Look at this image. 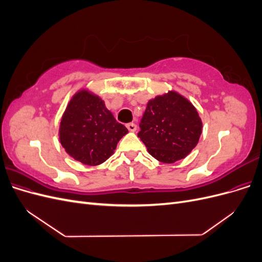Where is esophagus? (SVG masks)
Returning a JSON list of instances; mask_svg holds the SVG:
<instances>
[{"mask_svg":"<svg viewBox=\"0 0 262 262\" xmlns=\"http://www.w3.org/2000/svg\"><path fill=\"white\" fill-rule=\"evenodd\" d=\"M126 129H128L130 132H134L137 130V124L133 123V122L128 123V124H126Z\"/></svg>","mask_w":262,"mask_h":262,"instance_id":"esophagus-1","label":"esophagus"}]
</instances>
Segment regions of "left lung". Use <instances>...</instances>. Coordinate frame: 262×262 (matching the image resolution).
I'll use <instances>...</instances> for the list:
<instances>
[{
    "label": "left lung",
    "instance_id": "8db88e82",
    "mask_svg": "<svg viewBox=\"0 0 262 262\" xmlns=\"http://www.w3.org/2000/svg\"><path fill=\"white\" fill-rule=\"evenodd\" d=\"M138 137L157 161L171 164L195 147L202 121L195 107L179 93L169 91L148 100Z\"/></svg>",
    "mask_w": 262,
    "mask_h": 262
}]
</instances>
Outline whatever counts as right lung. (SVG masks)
<instances>
[{"label": "right lung", "mask_w": 262, "mask_h": 262, "mask_svg": "<svg viewBox=\"0 0 262 262\" xmlns=\"http://www.w3.org/2000/svg\"><path fill=\"white\" fill-rule=\"evenodd\" d=\"M128 129L116 121L105 101L89 90L78 91L62 116L59 139L75 161L96 166L107 161Z\"/></svg>", "instance_id": "1"}]
</instances>
